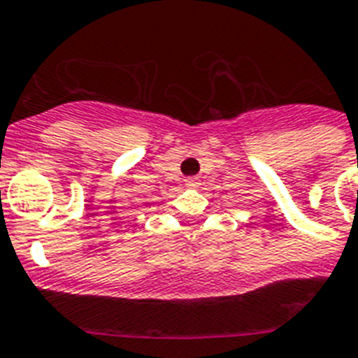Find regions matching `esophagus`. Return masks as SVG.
<instances>
[{
  "label": "esophagus",
  "mask_w": 358,
  "mask_h": 358,
  "mask_svg": "<svg viewBox=\"0 0 358 358\" xmlns=\"http://www.w3.org/2000/svg\"><path fill=\"white\" fill-rule=\"evenodd\" d=\"M185 185H187V187H198V185H200V180H198L196 176H189V178H185Z\"/></svg>",
  "instance_id": "obj_1"
}]
</instances>
